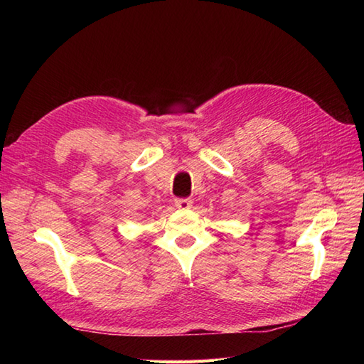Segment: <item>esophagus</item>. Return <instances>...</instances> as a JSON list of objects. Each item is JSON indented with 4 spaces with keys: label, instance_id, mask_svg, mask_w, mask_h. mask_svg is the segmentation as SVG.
<instances>
[{
    "label": "esophagus",
    "instance_id": "esophagus-1",
    "mask_svg": "<svg viewBox=\"0 0 364 364\" xmlns=\"http://www.w3.org/2000/svg\"><path fill=\"white\" fill-rule=\"evenodd\" d=\"M175 206L180 208V210H189V208L192 206V200L191 198H176Z\"/></svg>",
    "mask_w": 364,
    "mask_h": 364
}]
</instances>
